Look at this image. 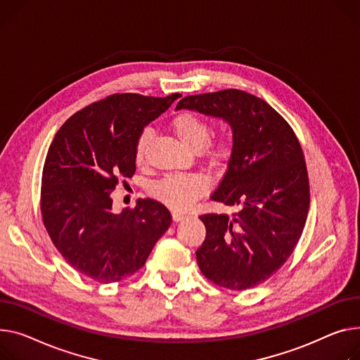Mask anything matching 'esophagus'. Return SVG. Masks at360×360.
Listing matches in <instances>:
<instances>
[{
    "label": "esophagus",
    "mask_w": 360,
    "mask_h": 360,
    "mask_svg": "<svg viewBox=\"0 0 360 360\" xmlns=\"http://www.w3.org/2000/svg\"><path fill=\"white\" fill-rule=\"evenodd\" d=\"M172 219H174V221H175V223H179V221H182V220H185V219H186V215H185V214H182V212L175 211V212L172 214Z\"/></svg>",
    "instance_id": "esophagus-1"
}]
</instances>
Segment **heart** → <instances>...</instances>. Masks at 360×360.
<instances>
[{"label": "heart", "mask_w": 360, "mask_h": 360, "mask_svg": "<svg viewBox=\"0 0 360 360\" xmlns=\"http://www.w3.org/2000/svg\"><path fill=\"white\" fill-rule=\"evenodd\" d=\"M171 126L176 136L186 146L194 150H204L212 159H226L231 155L234 141L230 136H221L210 141L212 126L208 120L194 111L176 114ZM152 141L150 129L141 130L134 145V159L137 163L145 162ZM210 188V179L202 174L169 175L152 185V195L160 202L175 210H185L193 205Z\"/></svg>", "instance_id": "obj_1"}]
</instances>
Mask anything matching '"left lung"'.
Returning a JSON list of instances; mask_svg holds the SVG:
<instances>
[{"instance_id": "obj_1", "label": "left lung", "mask_w": 360, "mask_h": 360, "mask_svg": "<svg viewBox=\"0 0 360 360\" xmlns=\"http://www.w3.org/2000/svg\"><path fill=\"white\" fill-rule=\"evenodd\" d=\"M181 108L226 120L234 141L211 200L238 211L200 215L207 236L198 266L223 288H253L288 260L305 226L309 184L300 141L278 111L240 89L188 95Z\"/></svg>"}]
</instances>
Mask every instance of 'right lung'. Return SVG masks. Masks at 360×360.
<instances>
[{"label":"right lung","instance_id":"1","mask_svg":"<svg viewBox=\"0 0 360 360\" xmlns=\"http://www.w3.org/2000/svg\"><path fill=\"white\" fill-rule=\"evenodd\" d=\"M179 97L108 95L69 117L52 141L41 174L43 224L69 265L94 281L131 276L172 223L169 210L150 198L114 212L111 193L136 172L143 127Z\"/></svg>","mask_w":360,"mask_h":360}]
</instances>
